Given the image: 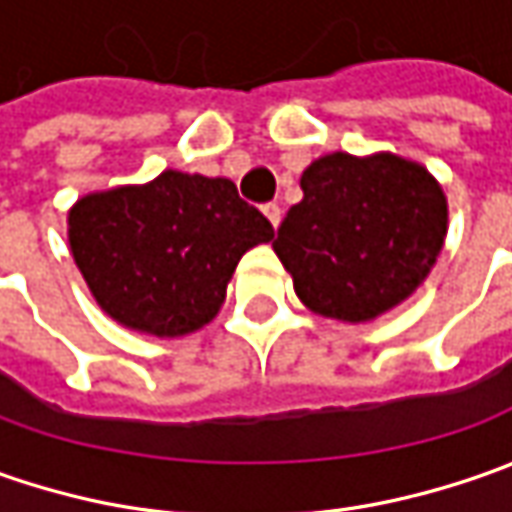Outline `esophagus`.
I'll use <instances>...</instances> for the list:
<instances>
[{"label": "esophagus", "mask_w": 512, "mask_h": 512, "mask_svg": "<svg viewBox=\"0 0 512 512\" xmlns=\"http://www.w3.org/2000/svg\"><path fill=\"white\" fill-rule=\"evenodd\" d=\"M262 213L267 216V222L273 227H279V222H282V207L276 205V202H270V205L262 207Z\"/></svg>", "instance_id": "34e87169"}]
</instances>
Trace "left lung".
Masks as SVG:
<instances>
[{"mask_svg":"<svg viewBox=\"0 0 512 512\" xmlns=\"http://www.w3.org/2000/svg\"><path fill=\"white\" fill-rule=\"evenodd\" d=\"M299 185L273 250L307 310L364 325L419 290L447 236V196L430 170L390 150H336Z\"/></svg>","mask_w":512,"mask_h":512,"instance_id":"8db88e82","label":"left lung"}]
</instances>
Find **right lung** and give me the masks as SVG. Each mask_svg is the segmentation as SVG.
I'll list each match as a JSON object with an SVG mask.
<instances>
[{"label":"right lung","instance_id":"right-lung-1","mask_svg":"<svg viewBox=\"0 0 512 512\" xmlns=\"http://www.w3.org/2000/svg\"><path fill=\"white\" fill-rule=\"evenodd\" d=\"M270 239V222L230 179L182 170L93 190L68 210L70 253L96 305L156 339L213 322L239 259Z\"/></svg>","mask_w":512,"mask_h":512}]
</instances>
